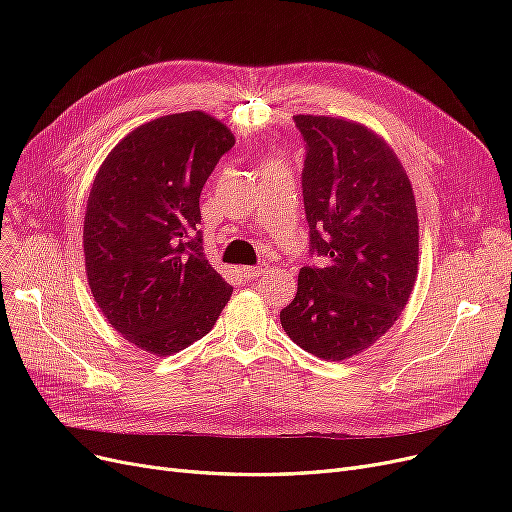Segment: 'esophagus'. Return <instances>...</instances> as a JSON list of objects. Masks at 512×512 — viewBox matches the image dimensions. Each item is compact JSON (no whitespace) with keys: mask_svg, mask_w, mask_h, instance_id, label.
Listing matches in <instances>:
<instances>
[{"mask_svg":"<svg viewBox=\"0 0 512 512\" xmlns=\"http://www.w3.org/2000/svg\"><path fill=\"white\" fill-rule=\"evenodd\" d=\"M267 270H270V265H267L265 261H261L259 265H251V267H242V276H245L247 280H255L259 276H265Z\"/></svg>","mask_w":512,"mask_h":512,"instance_id":"1","label":"esophagus"}]
</instances>
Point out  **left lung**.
Wrapping results in <instances>:
<instances>
[{"mask_svg":"<svg viewBox=\"0 0 512 512\" xmlns=\"http://www.w3.org/2000/svg\"><path fill=\"white\" fill-rule=\"evenodd\" d=\"M307 143L303 201L321 267L299 272L280 311L303 351L344 361L382 338L411 299L419 265L413 186L394 149L365 124L294 116Z\"/></svg>","mask_w":512,"mask_h":512,"instance_id":"8db88e82","label":"left lung"}]
</instances>
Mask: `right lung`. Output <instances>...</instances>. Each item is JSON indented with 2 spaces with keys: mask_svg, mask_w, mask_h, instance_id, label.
Masks as SVG:
<instances>
[{
  "mask_svg": "<svg viewBox=\"0 0 512 512\" xmlns=\"http://www.w3.org/2000/svg\"><path fill=\"white\" fill-rule=\"evenodd\" d=\"M234 134L193 110L130 130L107 153L85 211V270L112 328L168 357L201 340L232 286L209 265L199 197Z\"/></svg>",
  "mask_w": 512,
  "mask_h": 512,
  "instance_id": "right-lung-1",
  "label": "right lung"
}]
</instances>
